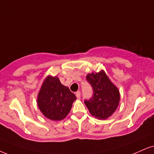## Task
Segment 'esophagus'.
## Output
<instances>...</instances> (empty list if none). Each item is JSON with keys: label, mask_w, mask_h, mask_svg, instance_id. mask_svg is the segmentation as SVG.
Returning a JSON list of instances; mask_svg holds the SVG:
<instances>
[{"label": "esophagus", "mask_w": 154, "mask_h": 154, "mask_svg": "<svg viewBox=\"0 0 154 154\" xmlns=\"http://www.w3.org/2000/svg\"><path fill=\"white\" fill-rule=\"evenodd\" d=\"M75 96L78 98H81V92L80 91H77L76 94H75Z\"/></svg>", "instance_id": "34e87169"}]
</instances>
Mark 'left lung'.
I'll use <instances>...</instances> for the list:
<instances>
[{
  "mask_svg": "<svg viewBox=\"0 0 154 154\" xmlns=\"http://www.w3.org/2000/svg\"><path fill=\"white\" fill-rule=\"evenodd\" d=\"M86 80L93 89L92 97L84 100L89 112L99 119H108L119 106V89L111 82L103 71L88 74Z\"/></svg>",
  "mask_w": 154,
  "mask_h": 154,
  "instance_id": "left-lung-1",
  "label": "left lung"
}]
</instances>
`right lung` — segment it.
Instances as JSON below:
<instances>
[{"label":"right lung","instance_id":"obj_1","mask_svg":"<svg viewBox=\"0 0 154 154\" xmlns=\"http://www.w3.org/2000/svg\"><path fill=\"white\" fill-rule=\"evenodd\" d=\"M76 99L68 87L61 84L58 78L48 76L38 96V106L43 114L53 121L66 118Z\"/></svg>","mask_w":154,"mask_h":154}]
</instances>
